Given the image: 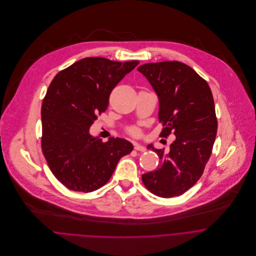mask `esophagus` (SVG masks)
<instances>
[{
    "instance_id": "1",
    "label": "esophagus",
    "mask_w": 256,
    "mask_h": 256,
    "mask_svg": "<svg viewBox=\"0 0 256 256\" xmlns=\"http://www.w3.org/2000/svg\"><path fill=\"white\" fill-rule=\"evenodd\" d=\"M134 148H135L136 150H139V152H146V148L141 146L140 144H135V145H134Z\"/></svg>"
}]
</instances>
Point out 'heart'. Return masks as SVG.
<instances>
[{"label": "heart", "mask_w": 256, "mask_h": 256, "mask_svg": "<svg viewBox=\"0 0 256 256\" xmlns=\"http://www.w3.org/2000/svg\"><path fill=\"white\" fill-rule=\"evenodd\" d=\"M128 133L131 134L132 136H136V137L140 135V131H139V129L136 128V127H131V128H129V129H128Z\"/></svg>", "instance_id": "1"}]
</instances>
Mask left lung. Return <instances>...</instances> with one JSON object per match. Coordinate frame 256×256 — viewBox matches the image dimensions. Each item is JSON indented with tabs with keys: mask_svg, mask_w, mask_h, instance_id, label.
I'll return each mask as SVG.
<instances>
[{
	"mask_svg": "<svg viewBox=\"0 0 256 256\" xmlns=\"http://www.w3.org/2000/svg\"><path fill=\"white\" fill-rule=\"evenodd\" d=\"M138 71L158 96V119L164 127L160 135L174 132L176 137L168 152L148 146L160 164L143 174L142 182L158 197L180 196L200 180L212 154L218 128L213 94L202 76L178 61L148 63Z\"/></svg>",
	"mask_w": 256,
	"mask_h": 256,
	"instance_id": "8db88e82",
	"label": "left lung"
}]
</instances>
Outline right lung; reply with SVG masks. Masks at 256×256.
I'll list each match as a JSON object with an SVG mask.
<instances>
[{
  "label": "right lung",
  "mask_w": 256,
  "mask_h": 256,
  "mask_svg": "<svg viewBox=\"0 0 256 256\" xmlns=\"http://www.w3.org/2000/svg\"><path fill=\"white\" fill-rule=\"evenodd\" d=\"M138 64L84 58L51 82L41 108V148L52 174L70 190L86 193L100 188L119 160L133 150L125 139L102 142L90 136V128L108 108L115 86Z\"/></svg>",
  "instance_id": "add662e5"
}]
</instances>
